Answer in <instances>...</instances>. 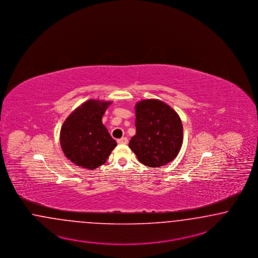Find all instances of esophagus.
Masks as SVG:
<instances>
[{"instance_id":"34e87169","label":"esophagus","mask_w":258,"mask_h":258,"mask_svg":"<svg viewBox=\"0 0 258 258\" xmlns=\"http://www.w3.org/2000/svg\"><path fill=\"white\" fill-rule=\"evenodd\" d=\"M117 143L120 144V145H125V144H127V138L126 137H123L121 139H118Z\"/></svg>"}]
</instances>
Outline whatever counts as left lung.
Listing matches in <instances>:
<instances>
[{
	"label": "left lung",
	"instance_id": "8db88e82",
	"mask_svg": "<svg viewBox=\"0 0 258 258\" xmlns=\"http://www.w3.org/2000/svg\"><path fill=\"white\" fill-rule=\"evenodd\" d=\"M136 134L128 147L150 168L165 166L177 156L183 143V124L175 110L157 99L135 105Z\"/></svg>",
	"mask_w": 258,
	"mask_h": 258
}]
</instances>
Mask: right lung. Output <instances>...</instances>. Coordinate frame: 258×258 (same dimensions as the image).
I'll use <instances>...</instances> for the list:
<instances>
[{"label": "right lung", "instance_id": "add662e5", "mask_svg": "<svg viewBox=\"0 0 258 258\" xmlns=\"http://www.w3.org/2000/svg\"><path fill=\"white\" fill-rule=\"evenodd\" d=\"M110 101L93 100L75 108L63 122L60 144L66 157L76 166L95 169L105 164L117 146L102 123Z\"/></svg>", "mask_w": 258, "mask_h": 258}]
</instances>
